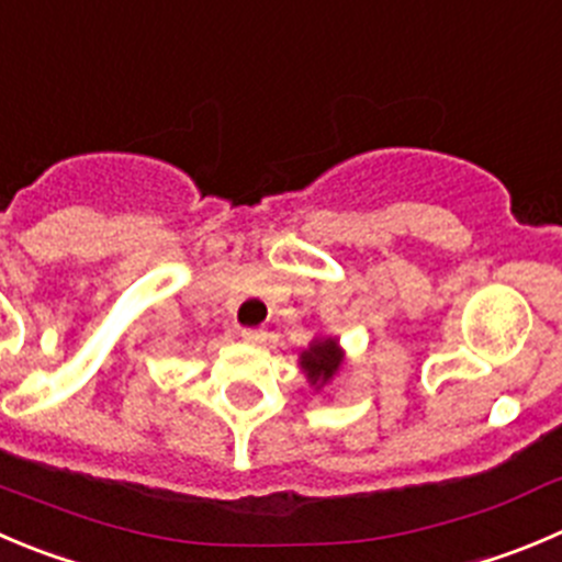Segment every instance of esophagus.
I'll return each instance as SVG.
<instances>
[{"instance_id": "1", "label": "esophagus", "mask_w": 562, "mask_h": 562, "mask_svg": "<svg viewBox=\"0 0 562 562\" xmlns=\"http://www.w3.org/2000/svg\"><path fill=\"white\" fill-rule=\"evenodd\" d=\"M239 336H243L245 341H250V345H261V341H265V330L261 328H239Z\"/></svg>"}]
</instances>
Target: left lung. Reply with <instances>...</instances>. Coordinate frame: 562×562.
I'll return each mask as SVG.
<instances>
[{"instance_id": "left-lung-1", "label": "left lung", "mask_w": 562, "mask_h": 562, "mask_svg": "<svg viewBox=\"0 0 562 562\" xmlns=\"http://www.w3.org/2000/svg\"><path fill=\"white\" fill-rule=\"evenodd\" d=\"M341 361H345V352H341L339 341L330 339V336L328 339H314L308 350L301 352V367L314 389H323L325 383L334 381L336 372L341 370Z\"/></svg>"}]
</instances>
